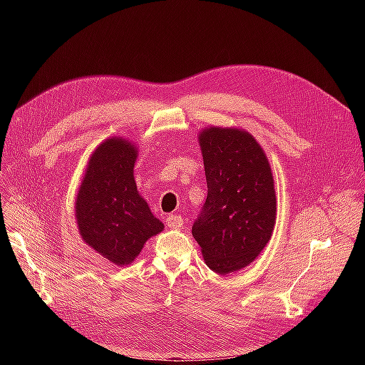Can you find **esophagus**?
<instances>
[{
	"instance_id": "34e87169",
	"label": "esophagus",
	"mask_w": 365,
	"mask_h": 365,
	"mask_svg": "<svg viewBox=\"0 0 365 365\" xmlns=\"http://www.w3.org/2000/svg\"><path fill=\"white\" fill-rule=\"evenodd\" d=\"M165 224H168L169 228H173V230H178L182 227L184 224V219L180 216V215H169L168 217H165Z\"/></svg>"
}]
</instances>
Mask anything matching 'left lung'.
<instances>
[{
  "label": "left lung",
  "instance_id": "1",
  "mask_svg": "<svg viewBox=\"0 0 365 365\" xmlns=\"http://www.w3.org/2000/svg\"><path fill=\"white\" fill-rule=\"evenodd\" d=\"M207 200L192 235L207 267L235 272L256 259L275 225V189L269 161L250 132L207 128L200 134Z\"/></svg>",
  "mask_w": 365,
  "mask_h": 365
}]
</instances>
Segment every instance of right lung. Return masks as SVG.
I'll list each match as a JSON object with an SVG mask.
<instances>
[{"label": "right lung", "instance_id": "obj_1", "mask_svg": "<svg viewBox=\"0 0 365 365\" xmlns=\"http://www.w3.org/2000/svg\"><path fill=\"white\" fill-rule=\"evenodd\" d=\"M137 146L129 140H105L90 157L76 196L83 242L118 267L134 262L146 240L164 228L137 190Z\"/></svg>", "mask_w": 365, "mask_h": 365}]
</instances>
